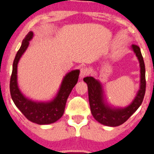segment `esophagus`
<instances>
[{
    "label": "esophagus",
    "mask_w": 154,
    "mask_h": 154,
    "mask_svg": "<svg viewBox=\"0 0 154 154\" xmlns=\"http://www.w3.org/2000/svg\"><path fill=\"white\" fill-rule=\"evenodd\" d=\"M89 72H88V69L87 67H82L81 68L80 70V77L81 78H84L85 76H87L88 75Z\"/></svg>",
    "instance_id": "esophagus-1"
}]
</instances>
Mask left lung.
Here are the masks:
<instances>
[{"label":"left lung","mask_w":154,"mask_h":154,"mask_svg":"<svg viewBox=\"0 0 154 154\" xmlns=\"http://www.w3.org/2000/svg\"><path fill=\"white\" fill-rule=\"evenodd\" d=\"M131 48L140 62V87L136 97L129 106L125 108H112L104 101L103 91L100 82L92 76L84 79L88 87L89 101L92 116L97 122L107 126H118L125 123L140 107L145 96L146 81L143 57L139 46L132 45Z\"/></svg>","instance_id":"obj_1"}]
</instances>
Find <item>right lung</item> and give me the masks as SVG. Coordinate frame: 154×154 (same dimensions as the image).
<instances>
[{"instance_id":"obj_1","label":"right lung","mask_w":154,"mask_h":154,"mask_svg":"<svg viewBox=\"0 0 154 154\" xmlns=\"http://www.w3.org/2000/svg\"><path fill=\"white\" fill-rule=\"evenodd\" d=\"M33 37V32L29 31L14 58L9 86L10 93L15 106L28 120L39 125H47L55 123L63 115L67 97L77 84L80 71L72 70L64 77L57 96L51 101L37 102L25 97L17 85V64Z\"/></svg>"}]
</instances>
